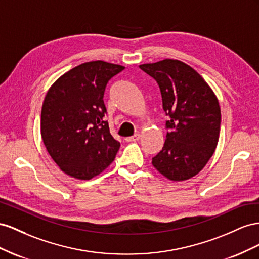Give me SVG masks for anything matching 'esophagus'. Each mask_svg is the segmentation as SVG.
<instances>
[{"instance_id": "obj_1", "label": "esophagus", "mask_w": 259, "mask_h": 259, "mask_svg": "<svg viewBox=\"0 0 259 259\" xmlns=\"http://www.w3.org/2000/svg\"><path fill=\"white\" fill-rule=\"evenodd\" d=\"M140 140V135L139 134H136L135 136L132 137H129V138H125V141L127 142H137Z\"/></svg>"}]
</instances>
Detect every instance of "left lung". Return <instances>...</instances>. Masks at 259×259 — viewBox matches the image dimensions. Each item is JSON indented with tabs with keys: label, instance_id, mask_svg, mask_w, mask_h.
<instances>
[{
	"label": "left lung",
	"instance_id": "obj_1",
	"mask_svg": "<svg viewBox=\"0 0 259 259\" xmlns=\"http://www.w3.org/2000/svg\"><path fill=\"white\" fill-rule=\"evenodd\" d=\"M139 67L156 80L168 116L165 144L152 164L169 180L190 179L207 164L218 143L221 113L216 95L198 72L180 61Z\"/></svg>",
	"mask_w": 259,
	"mask_h": 259
}]
</instances>
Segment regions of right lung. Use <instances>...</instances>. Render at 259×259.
<instances>
[{
  "mask_svg": "<svg viewBox=\"0 0 259 259\" xmlns=\"http://www.w3.org/2000/svg\"><path fill=\"white\" fill-rule=\"evenodd\" d=\"M123 66L81 64L50 88L41 110V136L49 154L72 178L89 180L109 166L120 143L104 120V92Z\"/></svg>",
  "mask_w": 259,
  "mask_h": 259,
  "instance_id": "right-lung-1",
  "label": "right lung"
}]
</instances>
